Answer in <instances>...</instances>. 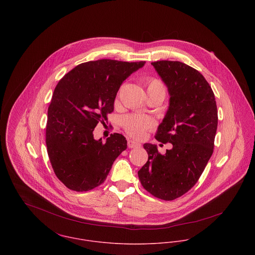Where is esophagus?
I'll use <instances>...</instances> for the list:
<instances>
[{
	"label": "esophagus",
	"mask_w": 255,
	"mask_h": 255,
	"mask_svg": "<svg viewBox=\"0 0 255 255\" xmlns=\"http://www.w3.org/2000/svg\"><path fill=\"white\" fill-rule=\"evenodd\" d=\"M128 146L129 148H136V147H139V146H140V143H138V142H136V141H134V140L129 139V140L128 141Z\"/></svg>",
	"instance_id": "obj_1"
}]
</instances>
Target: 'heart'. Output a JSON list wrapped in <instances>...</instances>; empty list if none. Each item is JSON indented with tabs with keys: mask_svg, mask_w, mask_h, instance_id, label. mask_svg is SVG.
Returning a JSON list of instances; mask_svg holds the SVG:
<instances>
[{
	"mask_svg": "<svg viewBox=\"0 0 255 255\" xmlns=\"http://www.w3.org/2000/svg\"><path fill=\"white\" fill-rule=\"evenodd\" d=\"M159 89L165 92L164 83L157 78L151 77L147 80V90ZM123 127L126 132L134 137L140 138L144 135L146 130L153 126V121L151 118L140 115H128L123 119Z\"/></svg>",
	"mask_w": 255,
	"mask_h": 255,
	"instance_id": "b5f03b06",
	"label": "heart"
}]
</instances>
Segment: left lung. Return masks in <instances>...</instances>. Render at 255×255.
Instances as JSON below:
<instances>
[{
    "mask_svg": "<svg viewBox=\"0 0 255 255\" xmlns=\"http://www.w3.org/2000/svg\"><path fill=\"white\" fill-rule=\"evenodd\" d=\"M151 65L170 94L169 109L155 138L173 146L162 155L157 146L145 143L148 161L138 178L153 196L174 200L197 182L213 154L218 111L213 90L198 71L177 61Z\"/></svg>",
    "mask_w": 255,
    "mask_h": 255,
    "instance_id": "obj_1",
    "label": "left lung"
}]
</instances>
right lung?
Segmentation results:
<instances>
[{"label":"right lung","mask_w":255,"mask_h":255,"mask_svg":"<svg viewBox=\"0 0 255 255\" xmlns=\"http://www.w3.org/2000/svg\"><path fill=\"white\" fill-rule=\"evenodd\" d=\"M145 62L109 59L76 66L58 82L48 108L46 145L57 178L68 188L88 191L105 182L127 139L111 134L95 140L93 130L108 122L122 83Z\"/></svg>","instance_id":"right-lung-1"}]
</instances>
